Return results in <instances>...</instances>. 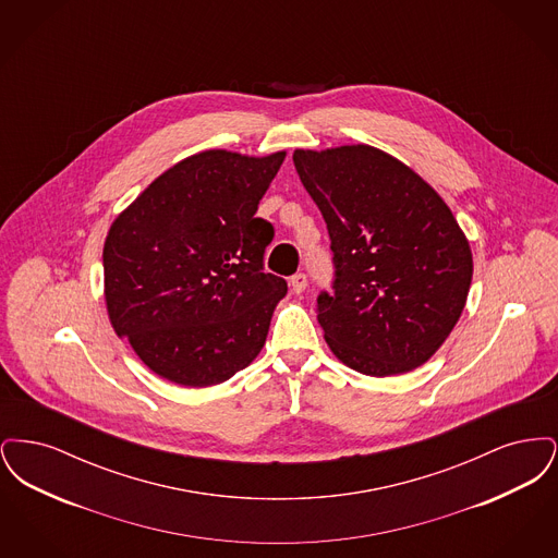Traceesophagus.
I'll list each match as a JSON object with an SVG mask.
<instances>
[{
	"label": "esophagus",
	"mask_w": 558,
	"mask_h": 558,
	"mask_svg": "<svg viewBox=\"0 0 558 558\" xmlns=\"http://www.w3.org/2000/svg\"><path fill=\"white\" fill-rule=\"evenodd\" d=\"M305 287H307V276H305L303 271H299V274H294V276H291L292 291L299 294V292L305 291Z\"/></svg>",
	"instance_id": "esophagus-1"
}]
</instances>
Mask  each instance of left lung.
<instances>
[{
    "mask_svg": "<svg viewBox=\"0 0 558 558\" xmlns=\"http://www.w3.org/2000/svg\"><path fill=\"white\" fill-rule=\"evenodd\" d=\"M326 221L332 292L318 322L332 353L368 376L410 372L448 339L473 278L469 242L441 196L366 144L294 150Z\"/></svg>",
    "mask_w": 558,
    "mask_h": 558,
    "instance_id": "1",
    "label": "left lung"
}]
</instances>
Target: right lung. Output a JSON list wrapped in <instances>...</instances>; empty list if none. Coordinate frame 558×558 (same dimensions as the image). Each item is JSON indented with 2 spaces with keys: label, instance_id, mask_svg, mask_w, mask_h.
<instances>
[{
  "label": "right lung",
  "instance_id": "1",
  "mask_svg": "<svg viewBox=\"0 0 558 558\" xmlns=\"http://www.w3.org/2000/svg\"><path fill=\"white\" fill-rule=\"evenodd\" d=\"M284 157L194 155L110 226L102 253L108 316L162 378L219 385L266 345L289 287L264 267L274 226L255 213Z\"/></svg>",
  "mask_w": 558,
  "mask_h": 558
}]
</instances>
